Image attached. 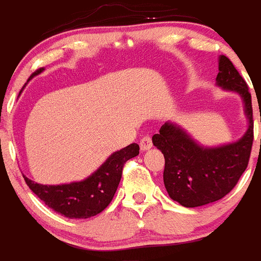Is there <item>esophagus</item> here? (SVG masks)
I'll return each mask as SVG.
<instances>
[{
	"label": "esophagus",
	"mask_w": 261,
	"mask_h": 261,
	"mask_svg": "<svg viewBox=\"0 0 261 261\" xmlns=\"http://www.w3.org/2000/svg\"><path fill=\"white\" fill-rule=\"evenodd\" d=\"M151 146H153V141H151L150 136H144V137L141 138V141H140V147H141V150L142 151L149 150V149H151Z\"/></svg>",
	"instance_id": "34e87169"
}]
</instances>
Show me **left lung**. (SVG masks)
<instances>
[{
  "mask_svg": "<svg viewBox=\"0 0 261 261\" xmlns=\"http://www.w3.org/2000/svg\"><path fill=\"white\" fill-rule=\"evenodd\" d=\"M217 85L243 99L248 126L241 140L216 147L195 141L181 126L167 121L153 136V144L165 155L163 183L168 196L186 208L221 200L237 186L247 168L253 141L252 102L248 86L232 62L218 59Z\"/></svg>",
  "mask_w": 261,
  "mask_h": 261,
  "instance_id": "8db88e82",
  "label": "left lung"
}]
</instances>
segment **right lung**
<instances>
[{"label":"right lung","mask_w":261,"mask_h":261,"mask_svg":"<svg viewBox=\"0 0 261 261\" xmlns=\"http://www.w3.org/2000/svg\"><path fill=\"white\" fill-rule=\"evenodd\" d=\"M36 70L30 78L41 73ZM140 153L137 144H130L111 154L95 172L81 181L59 186H44L24 177L30 190L52 211L68 218H90L105 211L108 206L121 179L126 161Z\"/></svg>","instance_id":"add662e5"}]
</instances>
